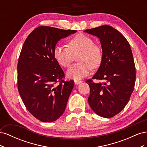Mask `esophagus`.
Masks as SVG:
<instances>
[{"label": "esophagus", "instance_id": "1", "mask_svg": "<svg viewBox=\"0 0 147 147\" xmlns=\"http://www.w3.org/2000/svg\"><path fill=\"white\" fill-rule=\"evenodd\" d=\"M74 82H75V83L76 84H79L82 83L83 82V81H81V80H74Z\"/></svg>", "mask_w": 147, "mask_h": 147}]
</instances>
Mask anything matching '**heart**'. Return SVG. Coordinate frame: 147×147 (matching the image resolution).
<instances>
[{
	"label": "heart",
	"instance_id": "1",
	"mask_svg": "<svg viewBox=\"0 0 147 147\" xmlns=\"http://www.w3.org/2000/svg\"><path fill=\"white\" fill-rule=\"evenodd\" d=\"M77 57L79 63L73 65L67 72L70 78L80 80L90 74L91 68L96 69L102 61L101 48L87 35L79 34L71 38L68 47L57 46L54 50V57L61 66L69 67Z\"/></svg>",
	"mask_w": 147,
	"mask_h": 147
}]
</instances>
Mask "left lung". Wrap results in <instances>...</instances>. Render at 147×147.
Returning <instances> with one entry per match:
<instances>
[{"label": "left lung", "instance_id": "1", "mask_svg": "<svg viewBox=\"0 0 147 147\" xmlns=\"http://www.w3.org/2000/svg\"><path fill=\"white\" fill-rule=\"evenodd\" d=\"M84 32L100 40L103 57L92 79L105 82H86L90 88L89 104L99 116L113 117L125 107L134 91L136 68L130 45L119 31L108 25Z\"/></svg>", "mask_w": 147, "mask_h": 147}]
</instances>
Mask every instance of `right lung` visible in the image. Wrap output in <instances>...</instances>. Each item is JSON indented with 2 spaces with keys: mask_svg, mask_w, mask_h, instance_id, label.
Returning a JSON list of instances; mask_svg holds the SVG:
<instances>
[{
  "mask_svg": "<svg viewBox=\"0 0 147 147\" xmlns=\"http://www.w3.org/2000/svg\"><path fill=\"white\" fill-rule=\"evenodd\" d=\"M77 32L40 26L23 44L17 67L18 88L26 109L40 121H55L64 112L74 82L63 80L54 50L61 39Z\"/></svg>",
  "mask_w": 147,
  "mask_h": 147,
  "instance_id": "1",
  "label": "right lung"
}]
</instances>
